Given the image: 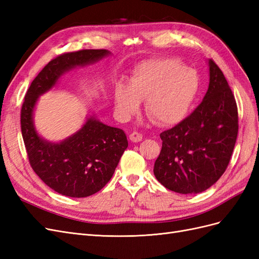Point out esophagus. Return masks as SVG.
<instances>
[{"mask_svg": "<svg viewBox=\"0 0 259 259\" xmlns=\"http://www.w3.org/2000/svg\"><path fill=\"white\" fill-rule=\"evenodd\" d=\"M130 139L132 140L133 143H139L143 140V135L140 134L138 132H132L130 135Z\"/></svg>", "mask_w": 259, "mask_h": 259, "instance_id": "obj_1", "label": "esophagus"}]
</instances>
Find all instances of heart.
<instances>
[{"label":"heart","instance_id":"b5f03b06","mask_svg":"<svg viewBox=\"0 0 259 259\" xmlns=\"http://www.w3.org/2000/svg\"><path fill=\"white\" fill-rule=\"evenodd\" d=\"M199 91L200 79L193 69L175 59H153L134 69L128 85L116 83L113 98L115 110L123 119L136 113L140 100L146 99L149 116L168 126L186 119Z\"/></svg>","mask_w":259,"mask_h":259}]
</instances>
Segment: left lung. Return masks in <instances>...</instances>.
<instances>
[{
  "mask_svg": "<svg viewBox=\"0 0 259 259\" xmlns=\"http://www.w3.org/2000/svg\"><path fill=\"white\" fill-rule=\"evenodd\" d=\"M209 84L202 103L184 121L160 134L153 173L177 193L205 191L222 177L238 136V107L223 71L209 59Z\"/></svg>",
  "mask_w": 259,
  "mask_h": 259,
  "instance_id": "obj_1",
  "label": "left lung"
}]
</instances>
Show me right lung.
<instances>
[{
    "instance_id": "right-lung-1",
    "label": "right lung",
    "mask_w": 259,
    "mask_h": 259,
    "mask_svg": "<svg viewBox=\"0 0 259 259\" xmlns=\"http://www.w3.org/2000/svg\"><path fill=\"white\" fill-rule=\"evenodd\" d=\"M109 54L107 50H82L59 55L36 75L22 104L21 134L30 165L50 188L67 197L85 198L103 189L128 146L126 135L91 115L73 135L51 143L35 131L34 107L38 97L53 89L65 72L94 64Z\"/></svg>"
}]
</instances>
